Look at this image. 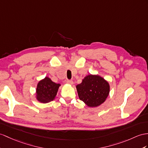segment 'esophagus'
Returning <instances> with one entry per match:
<instances>
[{
	"mask_svg": "<svg viewBox=\"0 0 148 148\" xmlns=\"http://www.w3.org/2000/svg\"><path fill=\"white\" fill-rule=\"evenodd\" d=\"M66 83L68 84L69 85H73V82L72 80H66Z\"/></svg>",
	"mask_w": 148,
	"mask_h": 148,
	"instance_id": "1",
	"label": "esophagus"
}]
</instances>
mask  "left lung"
Masks as SVG:
<instances>
[{
	"mask_svg": "<svg viewBox=\"0 0 148 148\" xmlns=\"http://www.w3.org/2000/svg\"><path fill=\"white\" fill-rule=\"evenodd\" d=\"M76 88L79 99L89 107L101 105L110 92L109 83L98 75H88Z\"/></svg>",
	"mask_w": 148,
	"mask_h": 148,
	"instance_id": "left-lung-1",
	"label": "left lung"
}]
</instances>
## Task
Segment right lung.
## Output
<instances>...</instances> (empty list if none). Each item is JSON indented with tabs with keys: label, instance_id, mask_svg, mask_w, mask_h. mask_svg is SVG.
<instances>
[{
	"label": "right lung",
	"instance_id": "obj_1",
	"mask_svg": "<svg viewBox=\"0 0 148 148\" xmlns=\"http://www.w3.org/2000/svg\"><path fill=\"white\" fill-rule=\"evenodd\" d=\"M61 86L60 84L53 82L49 77H46L37 84L36 89V98L41 103H46L55 100Z\"/></svg>",
	"mask_w": 148,
	"mask_h": 148
}]
</instances>
